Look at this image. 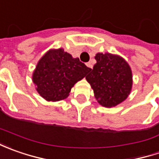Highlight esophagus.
<instances>
[{
    "instance_id": "34e87169",
    "label": "esophagus",
    "mask_w": 159,
    "mask_h": 159,
    "mask_svg": "<svg viewBox=\"0 0 159 159\" xmlns=\"http://www.w3.org/2000/svg\"><path fill=\"white\" fill-rule=\"evenodd\" d=\"M87 66H88L89 68H93V64H92V63H90V62L87 63Z\"/></svg>"
}]
</instances>
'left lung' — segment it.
Here are the masks:
<instances>
[{"instance_id": "1", "label": "left lung", "mask_w": 159, "mask_h": 159, "mask_svg": "<svg viewBox=\"0 0 159 159\" xmlns=\"http://www.w3.org/2000/svg\"><path fill=\"white\" fill-rule=\"evenodd\" d=\"M95 58L96 64L86 79L102 106H116L130 94L133 83L130 66L122 57L110 53H98Z\"/></svg>"}]
</instances>
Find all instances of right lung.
<instances>
[{
  "label": "right lung",
  "instance_id": "right-lung-1",
  "mask_svg": "<svg viewBox=\"0 0 159 159\" xmlns=\"http://www.w3.org/2000/svg\"><path fill=\"white\" fill-rule=\"evenodd\" d=\"M91 70L79 58H73L64 49H52L39 61L33 80L40 96L47 101L66 98L74 84Z\"/></svg>",
  "mask_w": 159,
  "mask_h": 159
}]
</instances>
